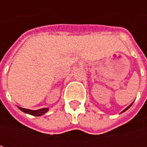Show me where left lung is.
I'll return each mask as SVG.
<instances>
[{
  "instance_id": "1",
  "label": "left lung",
  "mask_w": 147,
  "mask_h": 147,
  "mask_svg": "<svg viewBox=\"0 0 147 147\" xmlns=\"http://www.w3.org/2000/svg\"><path fill=\"white\" fill-rule=\"evenodd\" d=\"M131 105H132V103H131V105H130L129 106H128V107H127V108L125 109H124V110H123V112H122V113H123V112H125V111H126V110H127V109H129L130 107H131Z\"/></svg>"
}]
</instances>
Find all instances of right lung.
<instances>
[{"mask_svg": "<svg viewBox=\"0 0 147 147\" xmlns=\"http://www.w3.org/2000/svg\"><path fill=\"white\" fill-rule=\"evenodd\" d=\"M21 111H23L24 113H26L30 114L32 116H35V117H39V116H42L43 114H45L46 112H48L49 109L48 108H43L38 109V110H31V109H27L21 108V107H18Z\"/></svg>", "mask_w": 147, "mask_h": 147, "instance_id": "right-lung-1", "label": "right lung"}]
</instances>
